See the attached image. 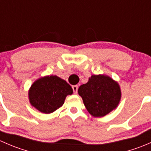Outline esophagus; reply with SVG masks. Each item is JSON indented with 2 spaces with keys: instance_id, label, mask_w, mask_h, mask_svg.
<instances>
[{
  "instance_id": "34e87169",
  "label": "esophagus",
  "mask_w": 151,
  "mask_h": 151,
  "mask_svg": "<svg viewBox=\"0 0 151 151\" xmlns=\"http://www.w3.org/2000/svg\"><path fill=\"white\" fill-rule=\"evenodd\" d=\"M72 89H73V91H74V93L76 94L77 93V90H78V85H73Z\"/></svg>"
}]
</instances>
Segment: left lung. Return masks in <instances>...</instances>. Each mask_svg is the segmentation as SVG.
I'll return each instance as SVG.
<instances>
[{
  "label": "left lung",
  "instance_id": "8db88e82",
  "mask_svg": "<svg viewBox=\"0 0 151 151\" xmlns=\"http://www.w3.org/2000/svg\"><path fill=\"white\" fill-rule=\"evenodd\" d=\"M78 93L85 107L93 117H103L118 106L121 98L119 85L104 74L92 75L80 85Z\"/></svg>",
  "mask_w": 151,
  "mask_h": 151
}]
</instances>
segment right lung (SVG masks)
Instances as JSON below:
<instances>
[{
  "label": "right lung",
  "mask_w": 151,
  "mask_h": 151,
  "mask_svg": "<svg viewBox=\"0 0 151 151\" xmlns=\"http://www.w3.org/2000/svg\"><path fill=\"white\" fill-rule=\"evenodd\" d=\"M73 93L71 87L57 76L38 79L28 91L30 104L45 114L52 113L62 106L68 95Z\"/></svg>",
  "instance_id": "obj_1"
}]
</instances>
